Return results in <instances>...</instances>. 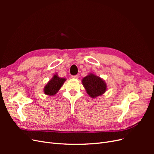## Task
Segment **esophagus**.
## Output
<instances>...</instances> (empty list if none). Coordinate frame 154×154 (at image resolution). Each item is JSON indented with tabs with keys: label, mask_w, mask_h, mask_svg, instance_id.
I'll list each match as a JSON object with an SVG mask.
<instances>
[{
	"label": "esophagus",
	"mask_w": 154,
	"mask_h": 154,
	"mask_svg": "<svg viewBox=\"0 0 154 154\" xmlns=\"http://www.w3.org/2000/svg\"><path fill=\"white\" fill-rule=\"evenodd\" d=\"M78 75H75V76H72V78L73 79H78Z\"/></svg>",
	"instance_id": "esophagus-1"
}]
</instances>
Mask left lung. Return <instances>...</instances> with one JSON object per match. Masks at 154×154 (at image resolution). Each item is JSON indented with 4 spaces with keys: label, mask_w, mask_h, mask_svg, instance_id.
Wrapping results in <instances>:
<instances>
[{
    "label": "left lung",
    "mask_w": 154,
    "mask_h": 154,
    "mask_svg": "<svg viewBox=\"0 0 154 154\" xmlns=\"http://www.w3.org/2000/svg\"><path fill=\"white\" fill-rule=\"evenodd\" d=\"M82 82L87 93L91 98H96L101 96L106 91L107 86L105 82L94 74L89 73L82 79Z\"/></svg>",
    "instance_id": "8db88e82"
}]
</instances>
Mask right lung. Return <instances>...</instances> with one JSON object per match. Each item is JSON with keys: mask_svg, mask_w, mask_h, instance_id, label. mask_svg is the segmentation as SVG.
<instances>
[{"mask_svg": "<svg viewBox=\"0 0 154 154\" xmlns=\"http://www.w3.org/2000/svg\"><path fill=\"white\" fill-rule=\"evenodd\" d=\"M66 81V78H60L57 74H54L53 78L48 82L44 88V94L49 96H54Z\"/></svg>", "mask_w": 154, "mask_h": 154, "instance_id": "obj_1", "label": "right lung"}]
</instances>
